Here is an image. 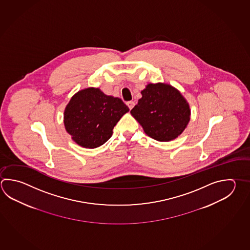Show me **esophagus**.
<instances>
[{"label":"esophagus","instance_id":"34e87169","mask_svg":"<svg viewBox=\"0 0 250 250\" xmlns=\"http://www.w3.org/2000/svg\"><path fill=\"white\" fill-rule=\"evenodd\" d=\"M127 106L129 107L130 109H132L133 107H134V105H135V103L133 102V101H130V102H127Z\"/></svg>","mask_w":250,"mask_h":250}]
</instances>
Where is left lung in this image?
<instances>
[{"label":"left lung","instance_id":"obj_1","mask_svg":"<svg viewBox=\"0 0 250 250\" xmlns=\"http://www.w3.org/2000/svg\"><path fill=\"white\" fill-rule=\"evenodd\" d=\"M131 110L147 136L158 142L173 141L184 132L191 109L179 90L170 84H147Z\"/></svg>","mask_w":250,"mask_h":250}]
</instances>
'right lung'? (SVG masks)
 <instances>
[{
    "label": "right lung",
    "mask_w": 250,
    "mask_h": 250,
    "mask_svg": "<svg viewBox=\"0 0 250 250\" xmlns=\"http://www.w3.org/2000/svg\"><path fill=\"white\" fill-rule=\"evenodd\" d=\"M129 108L118 97L107 95L100 88L77 92L66 105L63 124L74 142L85 148L104 145Z\"/></svg>",
    "instance_id": "add662e5"
}]
</instances>
